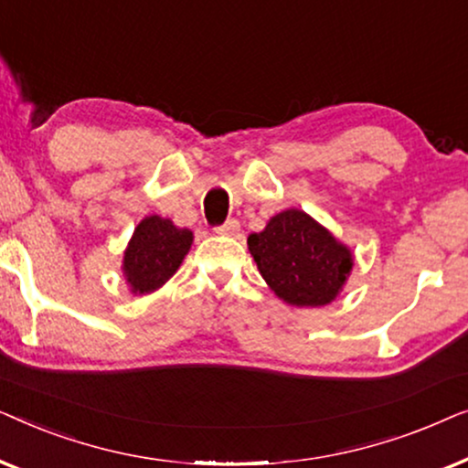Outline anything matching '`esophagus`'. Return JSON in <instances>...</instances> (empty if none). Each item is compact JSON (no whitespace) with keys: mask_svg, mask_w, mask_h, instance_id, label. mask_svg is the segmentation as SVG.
Here are the masks:
<instances>
[{"mask_svg":"<svg viewBox=\"0 0 468 468\" xmlns=\"http://www.w3.org/2000/svg\"><path fill=\"white\" fill-rule=\"evenodd\" d=\"M217 234H226V236H236L240 232V223L236 219H228L226 223H221V226L215 228Z\"/></svg>","mask_w":468,"mask_h":468,"instance_id":"esophagus-1","label":"esophagus"}]
</instances>
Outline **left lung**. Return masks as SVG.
I'll use <instances>...</instances> for the list:
<instances>
[{"label":"left lung","instance_id":"1","mask_svg":"<svg viewBox=\"0 0 468 468\" xmlns=\"http://www.w3.org/2000/svg\"><path fill=\"white\" fill-rule=\"evenodd\" d=\"M247 245L271 290L293 306L332 303L354 266L349 249L296 208L274 215Z\"/></svg>","mask_w":468,"mask_h":468}]
</instances>
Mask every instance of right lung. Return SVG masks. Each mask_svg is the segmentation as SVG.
<instances>
[{
    "instance_id": "add662e5",
    "label": "right lung",
    "mask_w": 468,
    "mask_h": 468,
    "mask_svg": "<svg viewBox=\"0 0 468 468\" xmlns=\"http://www.w3.org/2000/svg\"><path fill=\"white\" fill-rule=\"evenodd\" d=\"M189 229L176 228L170 219L151 215L133 229L125 249L123 272L133 293H149L162 287L181 266L191 247Z\"/></svg>"
}]
</instances>
